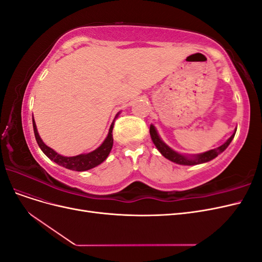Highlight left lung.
I'll return each instance as SVG.
<instances>
[{"label":"left lung","instance_id":"obj_1","mask_svg":"<svg viewBox=\"0 0 262 262\" xmlns=\"http://www.w3.org/2000/svg\"><path fill=\"white\" fill-rule=\"evenodd\" d=\"M235 133H236V129L235 132L232 134V137L229 138L224 144H222L221 146L216 147V148H213L208 150V152H204L201 154H195V155H191V156H187V155H182L177 153L176 150H173L172 148H170L167 144L165 143V142L160 138L158 136V133L155 129V126L153 124H150L149 126V134H150V138H152L153 143L155 144L156 148L160 150L161 154L167 158V160L179 164V165H186V166H191V165H198V164H202V163H207L212 161L213 158H215L219 154H221L222 152H224V150L227 148V146L231 144L232 140L235 137Z\"/></svg>","mask_w":262,"mask_h":262}]
</instances>
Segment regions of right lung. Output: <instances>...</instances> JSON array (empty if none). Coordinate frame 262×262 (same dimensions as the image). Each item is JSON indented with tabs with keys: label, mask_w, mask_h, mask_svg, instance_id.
Masks as SVG:
<instances>
[{
	"label": "right lung",
	"mask_w": 262,
	"mask_h": 262,
	"mask_svg": "<svg viewBox=\"0 0 262 262\" xmlns=\"http://www.w3.org/2000/svg\"><path fill=\"white\" fill-rule=\"evenodd\" d=\"M118 115L116 116V118L118 117ZM33 126H34L36 141H37L39 147L41 148L42 152L54 163H57L58 165L63 166V167H66L71 170L85 171V170H89V169L96 167V166L101 164L108 157L110 150H112V148H113V144H114V138H113L114 122H113L112 125H110L108 136L105 139V141L102 142L99 147L93 150V152L87 153V154H80L76 156H71V157L62 156L55 152V150H53L51 147L47 146L43 143L40 136H39V133L37 131V126H36V122L34 120V117H33Z\"/></svg>",
	"instance_id": "add662e5"
}]
</instances>
